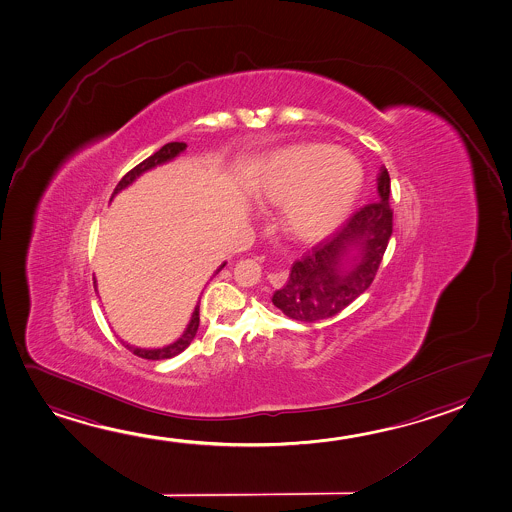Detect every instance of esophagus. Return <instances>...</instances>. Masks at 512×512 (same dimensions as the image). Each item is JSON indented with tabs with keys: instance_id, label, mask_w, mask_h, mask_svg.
<instances>
[{
	"instance_id": "esophagus-1",
	"label": "esophagus",
	"mask_w": 512,
	"mask_h": 512,
	"mask_svg": "<svg viewBox=\"0 0 512 512\" xmlns=\"http://www.w3.org/2000/svg\"><path fill=\"white\" fill-rule=\"evenodd\" d=\"M287 277H289V273L285 271V269H280L277 273H269L268 280L269 284L273 285V287H284L285 282H287Z\"/></svg>"
}]
</instances>
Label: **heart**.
<instances>
[{
	"instance_id": "b5f03b06",
	"label": "heart",
	"mask_w": 512,
	"mask_h": 512,
	"mask_svg": "<svg viewBox=\"0 0 512 512\" xmlns=\"http://www.w3.org/2000/svg\"><path fill=\"white\" fill-rule=\"evenodd\" d=\"M361 182V164L350 153L302 144L271 155L252 193L257 202L285 205L289 232L314 241L341 225Z\"/></svg>"
}]
</instances>
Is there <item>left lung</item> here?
<instances>
[{"label":"left lung","instance_id":"1","mask_svg":"<svg viewBox=\"0 0 512 512\" xmlns=\"http://www.w3.org/2000/svg\"><path fill=\"white\" fill-rule=\"evenodd\" d=\"M377 191V202L353 212L336 234L294 262L284 287L271 298L287 318L303 323L334 318L371 285L393 234L391 178L384 166Z\"/></svg>","mask_w":512,"mask_h":512}]
</instances>
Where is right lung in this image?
I'll list each match as a JSON object with an SVG mask.
<instances>
[{
    "instance_id": "add662e5",
    "label": "right lung",
    "mask_w": 512,
    "mask_h": 512,
    "mask_svg": "<svg viewBox=\"0 0 512 512\" xmlns=\"http://www.w3.org/2000/svg\"><path fill=\"white\" fill-rule=\"evenodd\" d=\"M185 148H187V144L185 143L164 144L159 151H155L151 157L143 160L141 164H137L132 171H128V173L119 180V184L116 185V189H114V194H118L119 191H123V189L128 187V185L134 184L135 178H139V176L143 175L144 171L157 168L160 164H166L169 160L175 159V157H178ZM114 194H112V196H114ZM225 264H227V262H223V264L216 269V273H214V275H218L219 271L225 268ZM94 284H96V280H94ZM198 327H200V300H198L196 307H194L193 316H191V321H189V325L185 328L184 334L178 337L175 343L168 344V346H164V348H155V350H146V348H137V346H132V344H123H125L126 348H128L130 352L134 353V355H137V357H143V359H148V361L171 359V357H175L178 353L184 352L185 348H187L189 344L193 343V339L196 337V332H198Z\"/></svg>"
}]
</instances>
